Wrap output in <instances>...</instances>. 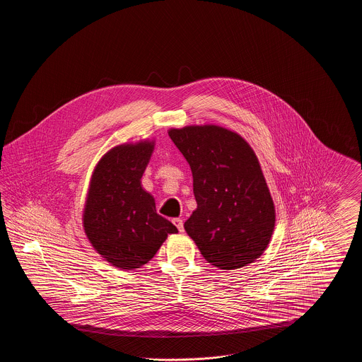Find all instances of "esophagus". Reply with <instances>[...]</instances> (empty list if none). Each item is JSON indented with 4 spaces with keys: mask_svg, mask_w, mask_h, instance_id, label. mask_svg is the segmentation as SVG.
<instances>
[{
    "mask_svg": "<svg viewBox=\"0 0 362 362\" xmlns=\"http://www.w3.org/2000/svg\"><path fill=\"white\" fill-rule=\"evenodd\" d=\"M173 225L177 228V230L179 232H183L185 230V226H183V221L180 220V218H173Z\"/></svg>",
    "mask_w": 362,
    "mask_h": 362,
    "instance_id": "obj_1",
    "label": "esophagus"
}]
</instances>
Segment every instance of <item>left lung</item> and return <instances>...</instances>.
<instances>
[{
  "label": "left lung",
  "instance_id": "left-lung-1",
  "mask_svg": "<svg viewBox=\"0 0 362 362\" xmlns=\"http://www.w3.org/2000/svg\"><path fill=\"white\" fill-rule=\"evenodd\" d=\"M192 173L197 210L185 223L213 266L232 270L252 263L272 239L276 210L251 146L218 126L168 132Z\"/></svg>",
  "mask_w": 362,
  "mask_h": 362
}]
</instances>
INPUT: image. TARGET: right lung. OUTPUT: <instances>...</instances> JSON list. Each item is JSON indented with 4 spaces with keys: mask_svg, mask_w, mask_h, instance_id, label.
<instances>
[{
    "mask_svg": "<svg viewBox=\"0 0 362 362\" xmlns=\"http://www.w3.org/2000/svg\"><path fill=\"white\" fill-rule=\"evenodd\" d=\"M152 142L111 149L95 168L86 198L84 229L95 250L118 269L133 270L153 258L176 226L156 213L141 187Z\"/></svg>",
    "mask_w": 362,
    "mask_h": 362,
    "instance_id": "obj_1",
    "label": "right lung"
}]
</instances>
